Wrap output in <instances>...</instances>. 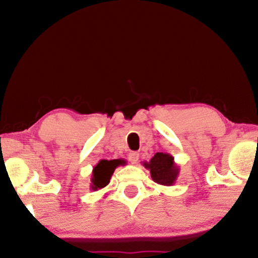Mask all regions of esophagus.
<instances>
[{
	"label": "esophagus",
	"mask_w": 258,
	"mask_h": 258,
	"mask_svg": "<svg viewBox=\"0 0 258 258\" xmlns=\"http://www.w3.org/2000/svg\"><path fill=\"white\" fill-rule=\"evenodd\" d=\"M128 158L133 164H137V162H139V158H140V155H139V153H135V151H133V153L129 154Z\"/></svg>",
	"instance_id": "obj_1"
}]
</instances>
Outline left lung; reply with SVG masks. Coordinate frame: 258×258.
<instances>
[{
    "mask_svg": "<svg viewBox=\"0 0 258 258\" xmlns=\"http://www.w3.org/2000/svg\"><path fill=\"white\" fill-rule=\"evenodd\" d=\"M143 165L150 171L151 178L157 184L174 185L178 177L179 167L170 154L156 153L149 162H143Z\"/></svg>",
    "mask_w": 258,
    "mask_h": 258,
    "instance_id": "left-lung-1",
    "label": "left lung"
}]
</instances>
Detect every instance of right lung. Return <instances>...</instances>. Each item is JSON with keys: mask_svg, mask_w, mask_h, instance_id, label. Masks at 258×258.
Listing matches in <instances>:
<instances>
[{"mask_svg": "<svg viewBox=\"0 0 258 258\" xmlns=\"http://www.w3.org/2000/svg\"><path fill=\"white\" fill-rule=\"evenodd\" d=\"M124 164V160H101L93 169L90 189L93 190V191H97V190L107 186L109 184V182H110V178L112 174H114L115 169L117 168L118 165Z\"/></svg>", "mask_w": 258, "mask_h": 258, "instance_id": "1", "label": "right lung"}]
</instances>
